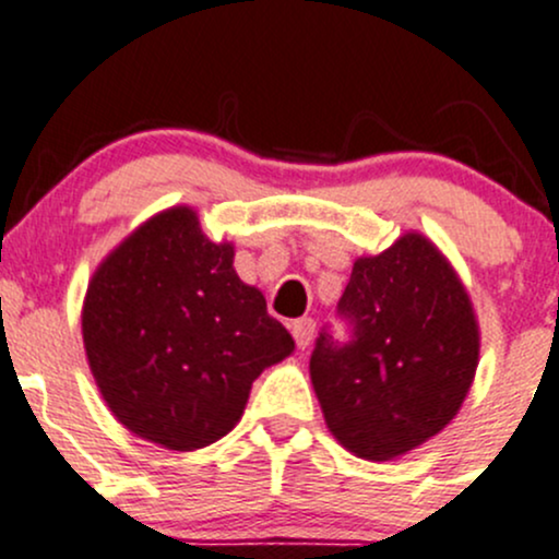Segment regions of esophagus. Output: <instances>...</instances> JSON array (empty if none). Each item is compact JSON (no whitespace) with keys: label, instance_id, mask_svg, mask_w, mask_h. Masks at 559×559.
Wrapping results in <instances>:
<instances>
[{"label":"esophagus","instance_id":"34e87169","mask_svg":"<svg viewBox=\"0 0 559 559\" xmlns=\"http://www.w3.org/2000/svg\"><path fill=\"white\" fill-rule=\"evenodd\" d=\"M312 331H316V321H312V318H297V321L292 323V336H294V342H297L299 349H305L310 345Z\"/></svg>","mask_w":559,"mask_h":559}]
</instances>
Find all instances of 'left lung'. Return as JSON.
I'll list each match as a JSON object with an SVG mask.
<instances>
[{"instance_id":"1","label":"left lung","mask_w":559,"mask_h":559,"mask_svg":"<svg viewBox=\"0 0 559 559\" xmlns=\"http://www.w3.org/2000/svg\"><path fill=\"white\" fill-rule=\"evenodd\" d=\"M347 342L326 329L310 355L323 419L355 456L390 462L462 408L480 355L469 294L438 247L406 233L358 257L336 305Z\"/></svg>"}]
</instances>
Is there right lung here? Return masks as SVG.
<instances>
[{"label": "right lung", "mask_w": 559, "mask_h": 559, "mask_svg": "<svg viewBox=\"0 0 559 559\" xmlns=\"http://www.w3.org/2000/svg\"><path fill=\"white\" fill-rule=\"evenodd\" d=\"M82 336L110 414L169 451L225 438L251 382L294 353L262 292L233 270V243L210 241L190 206L151 217L100 262Z\"/></svg>", "instance_id": "obj_1"}]
</instances>
